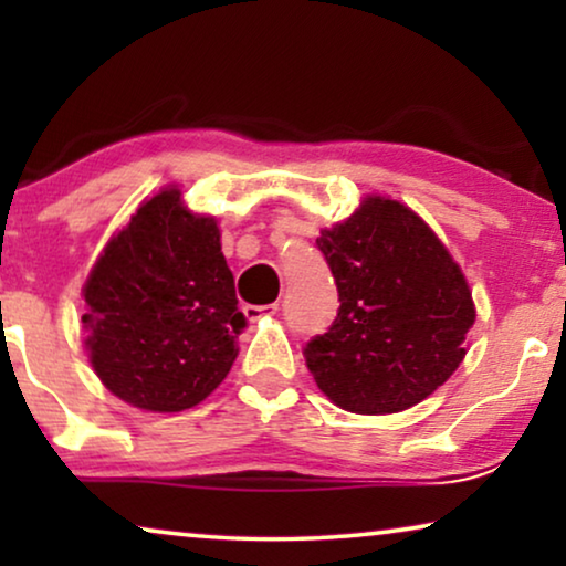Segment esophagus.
<instances>
[{
    "mask_svg": "<svg viewBox=\"0 0 566 566\" xmlns=\"http://www.w3.org/2000/svg\"><path fill=\"white\" fill-rule=\"evenodd\" d=\"M277 312V304H268V306H244V316L250 322H258L262 316H270Z\"/></svg>",
    "mask_w": 566,
    "mask_h": 566,
    "instance_id": "esophagus-1",
    "label": "esophagus"
}]
</instances>
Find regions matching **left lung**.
Listing matches in <instances>:
<instances>
[{"label": "left lung", "instance_id": "8db88e82", "mask_svg": "<svg viewBox=\"0 0 566 566\" xmlns=\"http://www.w3.org/2000/svg\"><path fill=\"white\" fill-rule=\"evenodd\" d=\"M316 247L339 293L332 327L304 350L316 386L355 415L420 405L461 366L476 319L451 252L420 216L381 196L322 229Z\"/></svg>", "mask_w": 566, "mask_h": 566}]
</instances>
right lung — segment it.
<instances>
[{
  "label": "right lung",
  "instance_id": "add662e5",
  "mask_svg": "<svg viewBox=\"0 0 566 566\" xmlns=\"http://www.w3.org/2000/svg\"><path fill=\"white\" fill-rule=\"evenodd\" d=\"M90 363L115 397L146 412L203 401L237 360L247 327L213 216L165 188L138 206L84 283Z\"/></svg>",
  "mask_w": 566,
  "mask_h": 566
}]
</instances>
